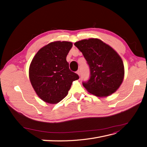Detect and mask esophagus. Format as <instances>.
Listing matches in <instances>:
<instances>
[{
  "mask_svg": "<svg viewBox=\"0 0 147 147\" xmlns=\"http://www.w3.org/2000/svg\"><path fill=\"white\" fill-rule=\"evenodd\" d=\"M76 73L78 74L79 76H80V73H81V71H80V70H78L77 71V72H76Z\"/></svg>",
  "mask_w": 147,
  "mask_h": 147,
  "instance_id": "obj_1",
  "label": "esophagus"
}]
</instances>
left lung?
<instances>
[{"mask_svg": "<svg viewBox=\"0 0 147 147\" xmlns=\"http://www.w3.org/2000/svg\"><path fill=\"white\" fill-rule=\"evenodd\" d=\"M90 68V78L83 85L93 95L106 96L114 93L123 81L124 69L120 56L100 40L90 38L74 43Z\"/></svg>", "mask_w": 147, "mask_h": 147, "instance_id": "obj_1", "label": "left lung"}]
</instances>
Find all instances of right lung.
Masks as SVG:
<instances>
[{
	"instance_id": "1",
	"label": "right lung",
	"mask_w": 147,
	"mask_h": 147,
	"mask_svg": "<svg viewBox=\"0 0 147 147\" xmlns=\"http://www.w3.org/2000/svg\"><path fill=\"white\" fill-rule=\"evenodd\" d=\"M73 43L54 42L43 47L31 62L29 76L36 94L45 102L57 104L67 95L79 76L71 71L66 57Z\"/></svg>"
}]
</instances>
